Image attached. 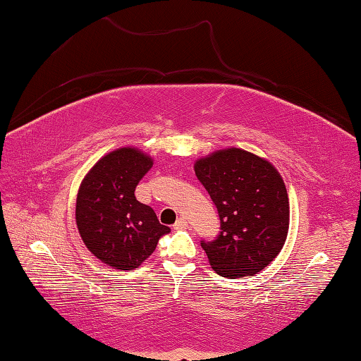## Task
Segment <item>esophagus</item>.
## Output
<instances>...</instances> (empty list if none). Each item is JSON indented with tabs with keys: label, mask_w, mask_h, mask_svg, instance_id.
Masks as SVG:
<instances>
[{
	"label": "esophagus",
	"mask_w": 361,
	"mask_h": 361,
	"mask_svg": "<svg viewBox=\"0 0 361 361\" xmlns=\"http://www.w3.org/2000/svg\"><path fill=\"white\" fill-rule=\"evenodd\" d=\"M187 226H188L187 220H185V219H179V220H177V222L173 225V228H174V230H185Z\"/></svg>",
	"instance_id": "obj_1"
}]
</instances>
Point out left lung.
Listing matches in <instances>:
<instances>
[{"mask_svg":"<svg viewBox=\"0 0 361 361\" xmlns=\"http://www.w3.org/2000/svg\"><path fill=\"white\" fill-rule=\"evenodd\" d=\"M195 174L220 217V235L201 241L212 269L233 279L260 273L288 235L290 204L279 171L252 152L228 147L195 161Z\"/></svg>","mask_w":361,"mask_h":361,"instance_id":"8db88e82","label":"left lung"}]
</instances>
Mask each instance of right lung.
Here are the masks:
<instances>
[{
    "label": "right lung",
    "mask_w": 361,
    "mask_h": 361,
    "mask_svg": "<svg viewBox=\"0 0 361 361\" xmlns=\"http://www.w3.org/2000/svg\"><path fill=\"white\" fill-rule=\"evenodd\" d=\"M154 160L136 147H120L93 164L80 182L75 224L87 249L114 269L131 271L154 254L171 231L150 206L139 203L136 185Z\"/></svg>",
    "instance_id": "right-lung-1"
}]
</instances>
